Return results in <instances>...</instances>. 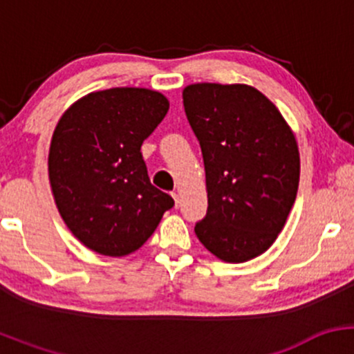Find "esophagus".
Here are the masks:
<instances>
[{
	"label": "esophagus",
	"mask_w": 354,
	"mask_h": 354,
	"mask_svg": "<svg viewBox=\"0 0 354 354\" xmlns=\"http://www.w3.org/2000/svg\"><path fill=\"white\" fill-rule=\"evenodd\" d=\"M171 196H173V200H174V206H176V208H180V205H181L180 194H178L176 191H174V193H171Z\"/></svg>",
	"instance_id": "1"
}]
</instances>
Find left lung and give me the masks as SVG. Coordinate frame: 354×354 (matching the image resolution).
<instances>
[{
    "instance_id": "left-lung-1",
    "label": "left lung",
    "mask_w": 354,
    "mask_h": 354,
    "mask_svg": "<svg viewBox=\"0 0 354 354\" xmlns=\"http://www.w3.org/2000/svg\"><path fill=\"white\" fill-rule=\"evenodd\" d=\"M183 104L200 141L208 191V211L194 233L223 261L253 259L273 245L295 205L299 151L293 131L248 84H189Z\"/></svg>"
}]
</instances>
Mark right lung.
<instances>
[{
    "mask_svg": "<svg viewBox=\"0 0 354 354\" xmlns=\"http://www.w3.org/2000/svg\"><path fill=\"white\" fill-rule=\"evenodd\" d=\"M169 109L161 93L111 88L73 103L51 138L55 203L76 238L104 256L140 250L174 201L149 181L141 145Z\"/></svg>",
    "mask_w": 354,
    "mask_h": 354,
    "instance_id": "right-lung-1",
    "label": "right lung"
}]
</instances>
